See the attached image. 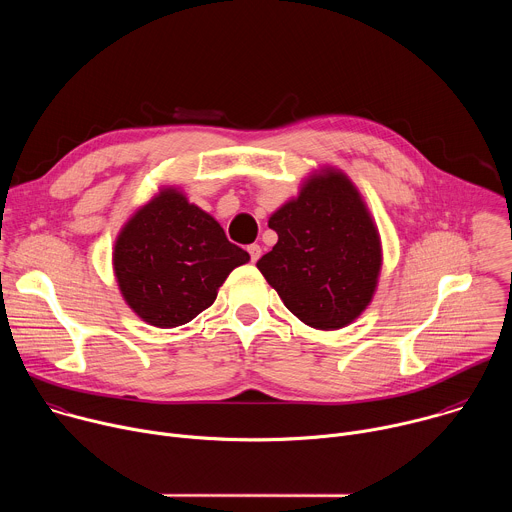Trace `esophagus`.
Segmentation results:
<instances>
[{
	"label": "esophagus",
	"mask_w": 512,
	"mask_h": 512,
	"mask_svg": "<svg viewBox=\"0 0 512 512\" xmlns=\"http://www.w3.org/2000/svg\"><path fill=\"white\" fill-rule=\"evenodd\" d=\"M247 251H249V255H251V261H253V263L261 257V247H259V245H249V247H247Z\"/></svg>",
	"instance_id": "obj_1"
}]
</instances>
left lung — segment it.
Listing matches in <instances>:
<instances>
[{
    "label": "left lung",
    "mask_w": 512,
    "mask_h": 512,
    "mask_svg": "<svg viewBox=\"0 0 512 512\" xmlns=\"http://www.w3.org/2000/svg\"><path fill=\"white\" fill-rule=\"evenodd\" d=\"M275 247L257 261L285 308L316 330L352 324L371 304L381 237L350 178L324 168L269 216Z\"/></svg>",
    "instance_id": "8db88e82"
}]
</instances>
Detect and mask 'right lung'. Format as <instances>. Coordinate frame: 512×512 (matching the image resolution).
<instances>
[{
  "mask_svg": "<svg viewBox=\"0 0 512 512\" xmlns=\"http://www.w3.org/2000/svg\"><path fill=\"white\" fill-rule=\"evenodd\" d=\"M249 253L182 190L162 188L123 225L113 271L127 306L156 328H176L212 306L229 273Z\"/></svg>",
  "mask_w": 512,
  "mask_h": 512,
  "instance_id": "right-lung-1",
  "label": "right lung"
}]
</instances>
